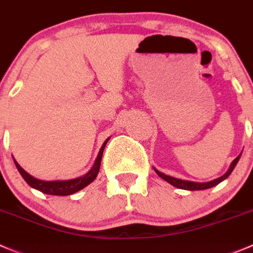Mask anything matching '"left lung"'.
Segmentation results:
<instances>
[{
    "label": "left lung",
    "mask_w": 253,
    "mask_h": 253,
    "mask_svg": "<svg viewBox=\"0 0 253 253\" xmlns=\"http://www.w3.org/2000/svg\"><path fill=\"white\" fill-rule=\"evenodd\" d=\"M240 157H241V154H240V156H237L236 158L234 159V162H232L231 166H230L229 170H227L226 173L224 174V175L220 176V178H217V179H214V180H211V181H208V183H195V181L181 180V179L173 178V176L166 175V174L161 173V171H158V170H157V169H154V170H156V173L158 174V175L161 176L162 179H164V180L168 181L169 184H171V185L176 186V188H179V189H185V190H204V189H209V188H211V186L217 185V184H219L220 181H222V180H224V179H226L227 176H229L230 174H231V171L234 170L235 166H236L237 162H239Z\"/></svg>",
    "instance_id": "left-lung-1"
}]
</instances>
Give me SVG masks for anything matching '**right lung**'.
<instances>
[{
	"label": "right lung",
	"mask_w": 253,
	"mask_h": 253,
	"mask_svg": "<svg viewBox=\"0 0 253 253\" xmlns=\"http://www.w3.org/2000/svg\"><path fill=\"white\" fill-rule=\"evenodd\" d=\"M107 141L104 142L102 144L101 149L99 152V156H97L96 161H95L94 167L90 169V171H87L84 176H79L77 179H70V180H54V181H44V180H39V179L34 178L32 176L31 174L27 173L16 161H14V164H16L17 169L18 171L21 173V175L23 176L24 180L27 181V184L32 186V188L37 189L39 192L42 193H45V194L49 195H70V194H74V193L79 192L82 190L83 188H85L86 185H89L95 178H96L97 173L100 170V164H101V158H102V153H104V149L105 146H106Z\"/></svg>",
	"instance_id": "right-lung-1"
}]
</instances>
